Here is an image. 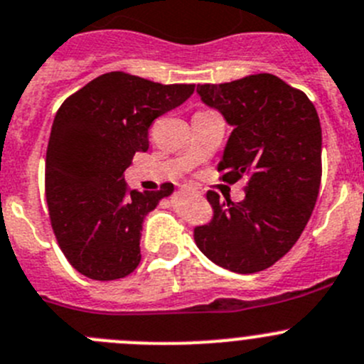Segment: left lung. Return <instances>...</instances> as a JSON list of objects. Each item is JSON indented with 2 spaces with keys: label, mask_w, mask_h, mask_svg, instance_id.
I'll return each mask as SVG.
<instances>
[{
  "label": "left lung",
  "mask_w": 364,
  "mask_h": 364,
  "mask_svg": "<svg viewBox=\"0 0 364 364\" xmlns=\"http://www.w3.org/2000/svg\"><path fill=\"white\" fill-rule=\"evenodd\" d=\"M202 102L234 127L218 164L245 200L207 193L213 220L195 227V243L218 266L255 273L291 250L309 221L321 180V127L313 102L279 76L259 73L196 87Z\"/></svg>",
  "instance_id": "left-lung-1"
}]
</instances>
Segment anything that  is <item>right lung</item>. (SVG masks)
I'll use <instances>...</instances> for the list:
<instances>
[{
  "mask_svg": "<svg viewBox=\"0 0 364 364\" xmlns=\"http://www.w3.org/2000/svg\"><path fill=\"white\" fill-rule=\"evenodd\" d=\"M193 91L195 84L162 85L112 71L57 110L46 151V202L58 247L82 275L116 280L137 268L144 216L173 186L132 191L123 173L150 146V124Z\"/></svg>",
  "mask_w": 364,
  "mask_h": 364,
  "instance_id": "obj_1",
  "label": "right lung"
}]
</instances>
